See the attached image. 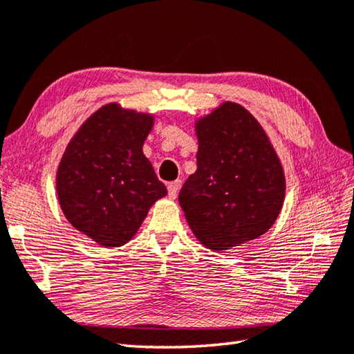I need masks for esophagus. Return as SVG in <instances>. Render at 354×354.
Instances as JSON below:
<instances>
[{
  "instance_id": "1",
  "label": "esophagus",
  "mask_w": 354,
  "mask_h": 354,
  "mask_svg": "<svg viewBox=\"0 0 354 354\" xmlns=\"http://www.w3.org/2000/svg\"><path fill=\"white\" fill-rule=\"evenodd\" d=\"M179 187H181V181H175V183H169L167 185V192H169V196L175 199L178 196V192H179Z\"/></svg>"
}]
</instances>
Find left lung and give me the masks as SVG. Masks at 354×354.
I'll list each match as a JSON object with an SVG mask.
<instances>
[{
	"label": "left lung",
	"mask_w": 354,
	"mask_h": 354,
	"mask_svg": "<svg viewBox=\"0 0 354 354\" xmlns=\"http://www.w3.org/2000/svg\"><path fill=\"white\" fill-rule=\"evenodd\" d=\"M198 170L179 192L196 238L212 250L264 234L282 209L286 178L266 131L236 102L198 121Z\"/></svg>",
	"instance_id": "1"
}]
</instances>
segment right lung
<instances>
[{"instance_id":"add662e5","label":"right lung","mask_w":354,"mask_h":354,"mask_svg":"<svg viewBox=\"0 0 354 354\" xmlns=\"http://www.w3.org/2000/svg\"><path fill=\"white\" fill-rule=\"evenodd\" d=\"M151 126V115L107 104L82 124L61 159V209L100 245L126 244L155 201L167 195L142 153Z\"/></svg>"}]
</instances>
